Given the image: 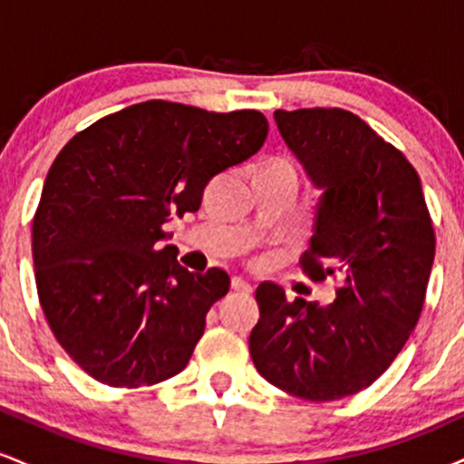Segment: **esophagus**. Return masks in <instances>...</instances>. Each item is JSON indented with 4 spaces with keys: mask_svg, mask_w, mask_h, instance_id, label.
Segmentation results:
<instances>
[{
    "mask_svg": "<svg viewBox=\"0 0 464 464\" xmlns=\"http://www.w3.org/2000/svg\"><path fill=\"white\" fill-rule=\"evenodd\" d=\"M231 290L239 292V295H250V292H253V285H250L248 281H244L242 276H233V279H231Z\"/></svg>",
    "mask_w": 464,
    "mask_h": 464,
    "instance_id": "esophagus-1",
    "label": "esophagus"
}]
</instances>
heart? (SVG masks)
<instances>
[{
	"mask_svg": "<svg viewBox=\"0 0 464 464\" xmlns=\"http://www.w3.org/2000/svg\"><path fill=\"white\" fill-rule=\"evenodd\" d=\"M266 168H276V169H284V172L292 174V177H299V168H296V163L292 161V159H276L270 165H266Z\"/></svg>",
	"mask_w": 464,
	"mask_h": 464,
	"instance_id": "obj_1",
	"label": "heart"
}]
</instances>
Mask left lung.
Returning a JSON list of instances; mask_svg holds the SVG:
<instances>
[{"mask_svg": "<svg viewBox=\"0 0 464 464\" xmlns=\"http://www.w3.org/2000/svg\"><path fill=\"white\" fill-rule=\"evenodd\" d=\"M276 129L323 191L301 268L334 276L335 301H287L264 281L248 338L270 384L334 401L369 388L417 324L434 264V228L417 169L358 115L343 109L275 111Z\"/></svg>", "mask_w": 464, "mask_h": 464, "instance_id": "8db88e82", "label": "left lung"}]
</instances>
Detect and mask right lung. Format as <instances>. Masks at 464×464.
<instances>
[{
    "instance_id": "1",
    "label": "right lung",
    "mask_w": 464,
    "mask_h": 464,
    "mask_svg": "<svg viewBox=\"0 0 464 464\" xmlns=\"http://www.w3.org/2000/svg\"><path fill=\"white\" fill-rule=\"evenodd\" d=\"M266 135L259 111L148 100L58 152L32 222L36 290L52 334L93 380L152 386L188 366L231 279L183 268L163 225L198 211L207 183Z\"/></svg>"
}]
</instances>
